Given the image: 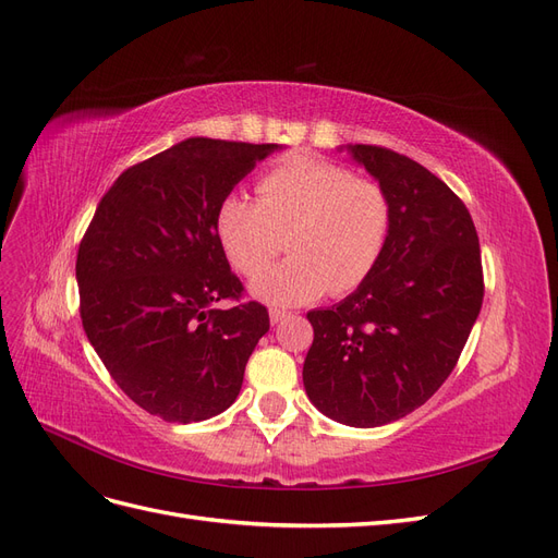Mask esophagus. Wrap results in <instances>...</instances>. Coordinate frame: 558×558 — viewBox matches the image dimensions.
I'll list each match as a JSON object with an SVG mask.
<instances>
[{"instance_id": "1", "label": "esophagus", "mask_w": 558, "mask_h": 558, "mask_svg": "<svg viewBox=\"0 0 558 558\" xmlns=\"http://www.w3.org/2000/svg\"><path fill=\"white\" fill-rule=\"evenodd\" d=\"M289 316H291V312H286V310H277V307L269 310V320H272V324H281V320H286Z\"/></svg>"}]
</instances>
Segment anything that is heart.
<instances>
[{"label": "heart", "mask_w": 558, "mask_h": 558, "mask_svg": "<svg viewBox=\"0 0 558 558\" xmlns=\"http://www.w3.org/2000/svg\"><path fill=\"white\" fill-rule=\"evenodd\" d=\"M258 202L230 193L216 211V238L242 275H257L280 250L292 256L251 281L269 305L291 307L324 293H347L377 267L391 234V197L384 185L347 167L298 154L265 172Z\"/></svg>", "instance_id": "heart-1"}]
</instances>
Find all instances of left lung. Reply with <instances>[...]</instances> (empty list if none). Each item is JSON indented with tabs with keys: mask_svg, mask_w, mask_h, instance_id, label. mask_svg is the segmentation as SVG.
I'll return each instance as SVG.
<instances>
[{
	"mask_svg": "<svg viewBox=\"0 0 558 558\" xmlns=\"http://www.w3.org/2000/svg\"><path fill=\"white\" fill-rule=\"evenodd\" d=\"M342 148L391 197V234L356 291L307 314L314 342L302 381L337 424L377 428L451 375L482 310V256L465 205L424 165L381 146Z\"/></svg>",
	"mask_w": 558,
	"mask_h": 558,
	"instance_id": "1",
	"label": "left lung"
}]
</instances>
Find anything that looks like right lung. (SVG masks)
Returning <instances> with one entry per match:
<instances>
[{"label":"right lung","instance_id":"1","mask_svg":"<svg viewBox=\"0 0 558 558\" xmlns=\"http://www.w3.org/2000/svg\"><path fill=\"white\" fill-rule=\"evenodd\" d=\"M279 144L191 137L130 167L99 202L78 246L81 320L123 393L170 424L238 400L244 367L269 330L216 238V211Z\"/></svg>","mask_w":558,"mask_h":558}]
</instances>
